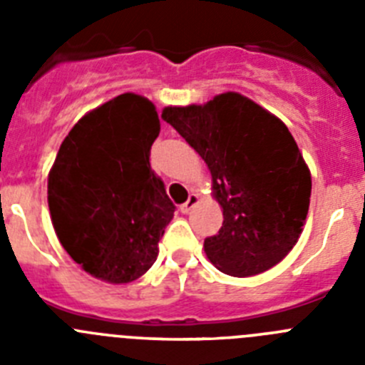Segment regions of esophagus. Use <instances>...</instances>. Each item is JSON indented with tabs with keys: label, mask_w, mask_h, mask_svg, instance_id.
<instances>
[{
	"label": "esophagus",
	"mask_w": 365,
	"mask_h": 365,
	"mask_svg": "<svg viewBox=\"0 0 365 365\" xmlns=\"http://www.w3.org/2000/svg\"><path fill=\"white\" fill-rule=\"evenodd\" d=\"M199 205V195L197 193H190V197H188V201L185 202V205H180V212H182V214H190V212L193 210V208H195V206Z\"/></svg>",
	"instance_id": "obj_1"
}]
</instances>
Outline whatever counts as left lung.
<instances>
[{
  "mask_svg": "<svg viewBox=\"0 0 365 365\" xmlns=\"http://www.w3.org/2000/svg\"><path fill=\"white\" fill-rule=\"evenodd\" d=\"M163 120L201 155L222 227L206 237L212 265L248 278L278 265L302 235L311 202V170L289 128L235 91L205 104L168 106Z\"/></svg>",
  "mask_w": 365,
  "mask_h": 365,
  "instance_id": "left-lung-1",
  "label": "left lung"
}]
</instances>
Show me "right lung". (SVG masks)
Listing matches in <instances>:
<instances>
[{
	"label": "right lung",
	"instance_id": "obj_1",
	"mask_svg": "<svg viewBox=\"0 0 365 365\" xmlns=\"http://www.w3.org/2000/svg\"><path fill=\"white\" fill-rule=\"evenodd\" d=\"M159 133L153 102L124 93L87 111L58 150L47 177L51 221L66 252L93 278L124 285L157 259L175 212L150 166Z\"/></svg>",
	"mask_w": 365,
	"mask_h": 365
}]
</instances>
